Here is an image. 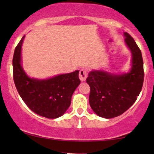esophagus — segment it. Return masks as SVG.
<instances>
[{
	"label": "esophagus",
	"mask_w": 154,
	"mask_h": 154,
	"mask_svg": "<svg viewBox=\"0 0 154 154\" xmlns=\"http://www.w3.org/2000/svg\"><path fill=\"white\" fill-rule=\"evenodd\" d=\"M87 75H88L87 71H86L85 69H81V70H80L79 79L81 80V81L82 82L85 81L86 79H87Z\"/></svg>",
	"instance_id": "1"
}]
</instances>
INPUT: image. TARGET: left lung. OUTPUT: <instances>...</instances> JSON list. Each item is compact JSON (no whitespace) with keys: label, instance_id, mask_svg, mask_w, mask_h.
<instances>
[{"label":"left lung","instance_id":"obj_1","mask_svg":"<svg viewBox=\"0 0 154 154\" xmlns=\"http://www.w3.org/2000/svg\"><path fill=\"white\" fill-rule=\"evenodd\" d=\"M125 42L132 54L128 73L113 74L92 70L86 82L90 88L89 102L99 116L112 119L127 111L137 99L144 82V67L141 50L129 33L124 32Z\"/></svg>","mask_w":154,"mask_h":154}]
</instances>
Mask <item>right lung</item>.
Listing matches in <instances>:
<instances>
[{"instance_id": "add662e5", "label": "right lung", "mask_w": 154, "mask_h": 154, "mask_svg": "<svg viewBox=\"0 0 154 154\" xmlns=\"http://www.w3.org/2000/svg\"><path fill=\"white\" fill-rule=\"evenodd\" d=\"M22 37L14 50L12 67L16 88L31 111L48 119L62 116L71 104V97L81 83L79 71L47 79L30 78L22 66Z\"/></svg>"}]
</instances>
